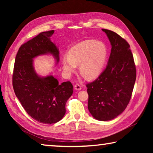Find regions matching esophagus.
Here are the masks:
<instances>
[{
	"label": "esophagus",
	"mask_w": 153,
	"mask_h": 153,
	"mask_svg": "<svg viewBox=\"0 0 153 153\" xmlns=\"http://www.w3.org/2000/svg\"><path fill=\"white\" fill-rule=\"evenodd\" d=\"M74 88L76 89V90H77V91H79V90H80L82 89V86H80L79 84H76L74 86Z\"/></svg>",
	"instance_id": "esophagus-1"
}]
</instances>
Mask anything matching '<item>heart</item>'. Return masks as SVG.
Instances as JSON below:
<instances>
[{"instance_id":"obj_1","label":"heart","mask_w":153,"mask_h":153,"mask_svg":"<svg viewBox=\"0 0 153 153\" xmlns=\"http://www.w3.org/2000/svg\"><path fill=\"white\" fill-rule=\"evenodd\" d=\"M108 55L107 48L100 41L85 40L77 44L62 59V67L67 76H70L79 66L80 74L88 79H94L101 74Z\"/></svg>"}]
</instances>
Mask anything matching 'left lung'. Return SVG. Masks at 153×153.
Instances as JSON below:
<instances>
[{
    "label": "left lung",
    "instance_id": "8db88e82",
    "mask_svg": "<svg viewBox=\"0 0 153 153\" xmlns=\"http://www.w3.org/2000/svg\"><path fill=\"white\" fill-rule=\"evenodd\" d=\"M111 45V54L104 71L86 85L88 108L94 119L109 121L126 109L136 78V70L130 46L113 31L102 29Z\"/></svg>",
    "mask_w": 153,
    "mask_h": 153
}]
</instances>
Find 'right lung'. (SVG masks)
Listing matches in <instances>:
<instances>
[{
	"mask_svg": "<svg viewBox=\"0 0 153 153\" xmlns=\"http://www.w3.org/2000/svg\"><path fill=\"white\" fill-rule=\"evenodd\" d=\"M54 30L40 33L21 46L15 57L13 86L15 95L28 115L38 122L55 123L65 114V105L73 94L70 82L59 84L50 74L38 75L33 67V59L51 55L55 65L59 62L58 46L51 40Z\"/></svg>",
	"mask_w": 153,
	"mask_h": 153,
	"instance_id": "1",
	"label": "right lung"
}]
</instances>
